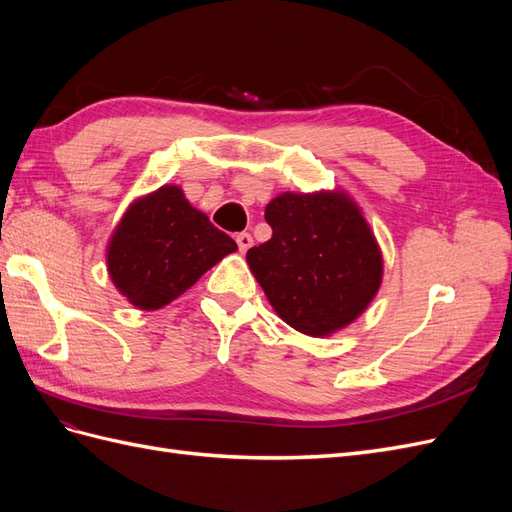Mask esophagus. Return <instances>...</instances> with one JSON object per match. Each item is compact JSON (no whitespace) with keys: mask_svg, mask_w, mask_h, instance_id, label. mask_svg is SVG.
Masks as SVG:
<instances>
[{"mask_svg":"<svg viewBox=\"0 0 512 512\" xmlns=\"http://www.w3.org/2000/svg\"><path fill=\"white\" fill-rule=\"evenodd\" d=\"M252 243H254V239H252L250 232H239V235H237V245H239V252L241 254H245L247 250H250Z\"/></svg>","mask_w":512,"mask_h":512,"instance_id":"obj_1","label":"esophagus"}]
</instances>
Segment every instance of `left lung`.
<instances>
[{
	"mask_svg": "<svg viewBox=\"0 0 512 512\" xmlns=\"http://www.w3.org/2000/svg\"><path fill=\"white\" fill-rule=\"evenodd\" d=\"M265 220L271 239L245 258L280 318L312 337L359 318L382 282L380 247L359 207L339 192H286Z\"/></svg>",
	"mask_w": 512,
	"mask_h": 512,
	"instance_id": "obj_1",
	"label": "left lung"
}]
</instances>
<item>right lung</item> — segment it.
Listing matches in <instances>:
<instances>
[{"mask_svg": "<svg viewBox=\"0 0 512 512\" xmlns=\"http://www.w3.org/2000/svg\"><path fill=\"white\" fill-rule=\"evenodd\" d=\"M235 250L237 243L194 209L177 185H164L126 211L106 260L123 297L149 312L175 301Z\"/></svg>", "mask_w": 512, "mask_h": 512, "instance_id": "right-lung-1", "label": "right lung"}]
</instances>
